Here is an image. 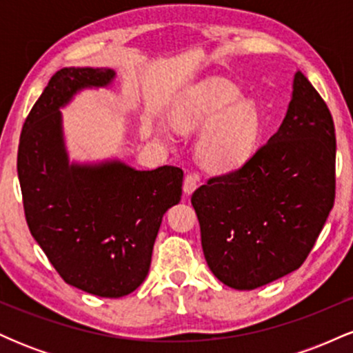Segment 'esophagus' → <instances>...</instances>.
Masks as SVG:
<instances>
[{
  "instance_id": "1",
  "label": "esophagus",
  "mask_w": 353,
  "mask_h": 353,
  "mask_svg": "<svg viewBox=\"0 0 353 353\" xmlns=\"http://www.w3.org/2000/svg\"><path fill=\"white\" fill-rule=\"evenodd\" d=\"M197 182H199V176L197 174H188L184 179V192L185 196H190L197 188Z\"/></svg>"
}]
</instances>
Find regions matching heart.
Listing matches in <instances>:
<instances>
[{
	"label": "heart",
	"instance_id": "heart-1",
	"mask_svg": "<svg viewBox=\"0 0 353 353\" xmlns=\"http://www.w3.org/2000/svg\"><path fill=\"white\" fill-rule=\"evenodd\" d=\"M228 81H210L174 116L179 131L208 129L199 148L201 164L212 172H229L252 156L261 136V114L252 101Z\"/></svg>",
	"mask_w": 353,
	"mask_h": 353
}]
</instances>
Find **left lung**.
I'll return each mask as SVG.
<instances>
[{
	"label": "left lung",
	"instance_id": "1",
	"mask_svg": "<svg viewBox=\"0 0 353 353\" xmlns=\"http://www.w3.org/2000/svg\"><path fill=\"white\" fill-rule=\"evenodd\" d=\"M334 201V119L301 71L279 131L241 168L210 177L190 197L209 269L237 290L297 270Z\"/></svg>",
	"mask_w": 353,
	"mask_h": 353
}]
</instances>
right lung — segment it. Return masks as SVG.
Listing matches in <instances>:
<instances>
[{"label": "right lung", "instance_id": "right-lung-1", "mask_svg": "<svg viewBox=\"0 0 353 353\" xmlns=\"http://www.w3.org/2000/svg\"><path fill=\"white\" fill-rule=\"evenodd\" d=\"M114 76L108 68L59 70L24 121L18 148L31 236L64 282L109 299L144 282L163 216L181 201L184 177L174 165L70 164L59 108L81 89L109 86Z\"/></svg>", "mask_w": 353, "mask_h": 353}]
</instances>
